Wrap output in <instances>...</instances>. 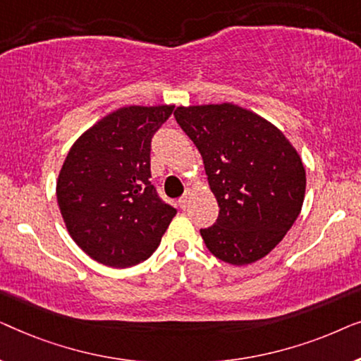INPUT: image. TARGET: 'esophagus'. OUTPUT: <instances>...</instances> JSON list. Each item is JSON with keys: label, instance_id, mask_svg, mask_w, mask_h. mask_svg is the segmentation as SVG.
Segmentation results:
<instances>
[{"label": "esophagus", "instance_id": "esophagus-1", "mask_svg": "<svg viewBox=\"0 0 361 361\" xmlns=\"http://www.w3.org/2000/svg\"><path fill=\"white\" fill-rule=\"evenodd\" d=\"M177 202H179V207H180V209H185V207H187V202H189V195L184 194V195L180 197L179 200H177Z\"/></svg>", "mask_w": 361, "mask_h": 361}]
</instances>
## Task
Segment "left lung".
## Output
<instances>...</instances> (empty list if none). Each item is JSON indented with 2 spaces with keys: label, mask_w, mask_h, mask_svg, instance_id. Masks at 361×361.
Masks as SVG:
<instances>
[{
  "label": "left lung",
  "mask_w": 361,
  "mask_h": 361,
  "mask_svg": "<svg viewBox=\"0 0 361 361\" xmlns=\"http://www.w3.org/2000/svg\"><path fill=\"white\" fill-rule=\"evenodd\" d=\"M176 121L204 159L219 219L200 228L207 248L230 264L274 250L302 209L305 171L278 128L231 103L177 108Z\"/></svg>",
  "instance_id": "8db88e82"
}]
</instances>
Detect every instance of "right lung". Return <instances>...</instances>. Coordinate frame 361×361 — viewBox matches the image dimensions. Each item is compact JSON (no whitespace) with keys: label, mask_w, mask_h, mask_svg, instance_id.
I'll list each match as a JSON object with an SVG mask.
<instances>
[{"label":"right lung","mask_w":361,"mask_h":361,"mask_svg":"<svg viewBox=\"0 0 361 361\" xmlns=\"http://www.w3.org/2000/svg\"><path fill=\"white\" fill-rule=\"evenodd\" d=\"M172 110L120 108L68 151L57 180L59 209L73 241L98 263H142L177 214L151 184V141Z\"/></svg>","instance_id":"1"}]
</instances>
